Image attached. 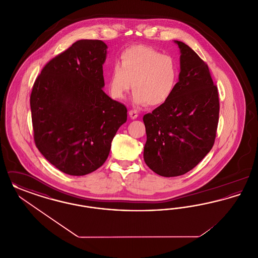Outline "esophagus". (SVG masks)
I'll return each instance as SVG.
<instances>
[{
  "instance_id": "34e87169",
  "label": "esophagus",
  "mask_w": 258,
  "mask_h": 258,
  "mask_svg": "<svg viewBox=\"0 0 258 258\" xmlns=\"http://www.w3.org/2000/svg\"><path fill=\"white\" fill-rule=\"evenodd\" d=\"M128 115H130V117H131L133 120H135V119H136V118L138 117V111L135 110V109L130 110V112H128Z\"/></svg>"
}]
</instances>
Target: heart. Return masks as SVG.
I'll list each match as a JSON object with an SVG mask.
<instances>
[{"instance_id": "b5f03b06", "label": "heart", "mask_w": 258, "mask_h": 258, "mask_svg": "<svg viewBox=\"0 0 258 258\" xmlns=\"http://www.w3.org/2000/svg\"><path fill=\"white\" fill-rule=\"evenodd\" d=\"M177 62L169 55L144 44L123 50L119 64L108 77V90L114 99H123L133 86L137 105L159 106L171 98L178 82Z\"/></svg>"}]
</instances>
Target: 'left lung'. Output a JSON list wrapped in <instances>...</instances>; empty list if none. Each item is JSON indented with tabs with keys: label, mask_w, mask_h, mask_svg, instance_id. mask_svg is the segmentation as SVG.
I'll return each mask as SVG.
<instances>
[{
	"label": "left lung",
	"mask_w": 258,
	"mask_h": 258,
	"mask_svg": "<svg viewBox=\"0 0 258 258\" xmlns=\"http://www.w3.org/2000/svg\"><path fill=\"white\" fill-rule=\"evenodd\" d=\"M180 74L175 91L166 102L143 117L147 141L144 160L163 177L191 170L214 145L219 123V93L208 66L182 41Z\"/></svg>",
	"instance_id": "left-lung-1"
}]
</instances>
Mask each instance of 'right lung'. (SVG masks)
<instances>
[{"mask_svg": "<svg viewBox=\"0 0 258 258\" xmlns=\"http://www.w3.org/2000/svg\"><path fill=\"white\" fill-rule=\"evenodd\" d=\"M106 54L101 40H77L46 63L32 90L36 146L69 175L83 176L100 167L126 122V107L102 90Z\"/></svg>", "mask_w": 258, "mask_h": 258, "instance_id": "1", "label": "right lung"}]
</instances>
